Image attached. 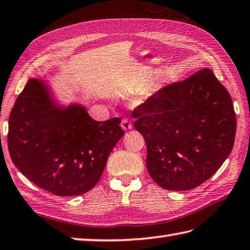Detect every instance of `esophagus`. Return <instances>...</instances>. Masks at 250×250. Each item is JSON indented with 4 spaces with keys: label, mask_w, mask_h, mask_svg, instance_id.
I'll use <instances>...</instances> for the list:
<instances>
[{
    "label": "esophagus",
    "mask_w": 250,
    "mask_h": 250,
    "mask_svg": "<svg viewBox=\"0 0 250 250\" xmlns=\"http://www.w3.org/2000/svg\"><path fill=\"white\" fill-rule=\"evenodd\" d=\"M121 126L124 130H129L133 128V124H131V122L128 119H124L123 121H122Z\"/></svg>",
    "instance_id": "1"
}]
</instances>
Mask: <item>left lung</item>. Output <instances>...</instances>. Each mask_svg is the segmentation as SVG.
<instances>
[{
    "mask_svg": "<svg viewBox=\"0 0 250 250\" xmlns=\"http://www.w3.org/2000/svg\"><path fill=\"white\" fill-rule=\"evenodd\" d=\"M133 116L147 145L148 172L164 189L198 187L233 149L232 98L209 68L160 89Z\"/></svg>",
    "mask_w": 250,
    "mask_h": 250,
    "instance_id": "1",
    "label": "left lung"
}]
</instances>
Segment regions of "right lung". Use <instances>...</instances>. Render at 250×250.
Here are the masks:
<instances>
[{
  "label": "right lung",
  "mask_w": 250,
  "mask_h": 250,
  "mask_svg": "<svg viewBox=\"0 0 250 250\" xmlns=\"http://www.w3.org/2000/svg\"><path fill=\"white\" fill-rule=\"evenodd\" d=\"M119 117L98 122L79 103L60 104L49 83L30 78L8 120L13 163L42 189L78 196L96 186L125 131Z\"/></svg>",
  "instance_id": "1"
}]
</instances>
